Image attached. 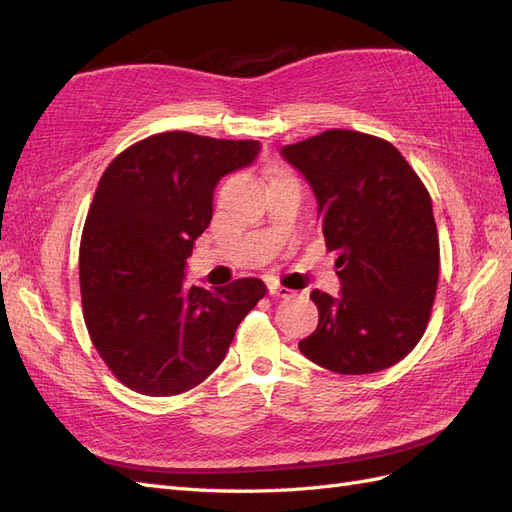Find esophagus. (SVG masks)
<instances>
[{
  "label": "esophagus",
  "instance_id": "34e87169",
  "mask_svg": "<svg viewBox=\"0 0 512 512\" xmlns=\"http://www.w3.org/2000/svg\"><path fill=\"white\" fill-rule=\"evenodd\" d=\"M269 294L271 297H282V299H290L292 297V290L286 286H280L277 282H269Z\"/></svg>",
  "mask_w": 512,
  "mask_h": 512
}]
</instances>
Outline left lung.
<instances>
[{"label": "left lung", "mask_w": 512, "mask_h": 512, "mask_svg": "<svg viewBox=\"0 0 512 512\" xmlns=\"http://www.w3.org/2000/svg\"><path fill=\"white\" fill-rule=\"evenodd\" d=\"M318 200L342 294L314 290L316 331L299 350L337 374H374L421 342L436 299L440 243L425 183L384 138L327 130L282 147Z\"/></svg>", "instance_id": "1"}]
</instances>
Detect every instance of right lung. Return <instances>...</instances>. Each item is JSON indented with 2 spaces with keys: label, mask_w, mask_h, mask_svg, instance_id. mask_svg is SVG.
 I'll list each match as a JSON object with an SVG mask.
<instances>
[{
  "label": "right lung",
  "mask_w": 512,
  "mask_h": 512,
  "mask_svg": "<svg viewBox=\"0 0 512 512\" xmlns=\"http://www.w3.org/2000/svg\"><path fill=\"white\" fill-rule=\"evenodd\" d=\"M258 151V141L162 132L104 170L81 237V301L91 344L128 389L149 397L194 389L267 294L256 277L207 290L183 273L211 222L215 185Z\"/></svg>",
  "instance_id": "add662e5"
}]
</instances>
